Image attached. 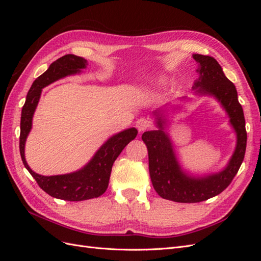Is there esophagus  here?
I'll use <instances>...</instances> for the list:
<instances>
[{"instance_id": "34e87169", "label": "esophagus", "mask_w": 261, "mask_h": 261, "mask_svg": "<svg viewBox=\"0 0 261 261\" xmlns=\"http://www.w3.org/2000/svg\"><path fill=\"white\" fill-rule=\"evenodd\" d=\"M150 126V122L147 120V118L145 117H140L137 120L136 122V127L139 132H144L146 130L148 127Z\"/></svg>"}]
</instances>
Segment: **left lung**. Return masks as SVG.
Here are the masks:
<instances>
[{
  "instance_id": "left-lung-1",
  "label": "left lung",
  "mask_w": 261,
  "mask_h": 261,
  "mask_svg": "<svg viewBox=\"0 0 261 261\" xmlns=\"http://www.w3.org/2000/svg\"><path fill=\"white\" fill-rule=\"evenodd\" d=\"M193 59L199 65L197 68L199 78L193 89L200 96H212L220 102L230 117L238 141L233 155L222 171L203 177L189 176L181 170L172 141L164 132L167 121L155 111L159 129L145 132L141 139L148 149L149 173L153 188L162 198L175 202H200L222 193L239 172L246 151L245 117L234 84L227 80L216 59L201 54H193Z\"/></svg>"
}]
</instances>
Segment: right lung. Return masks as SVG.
Returning <instances> with one entry per match:
<instances>
[{"label":"right lung","mask_w":261,"mask_h":261,"mask_svg":"<svg viewBox=\"0 0 261 261\" xmlns=\"http://www.w3.org/2000/svg\"><path fill=\"white\" fill-rule=\"evenodd\" d=\"M87 65V60L74 54H66L54 61L49 68L31 85L21 110L19 151L23 165L42 191L54 198L68 201L97 198L103 194L109 185L114 161L126 145L135 139L138 133L136 128L132 127L116 134L100 147L83 169L68 174L44 176L37 174L29 168L25 159V143L33 126V116L40 99L41 90L61 78L80 74Z\"/></svg>","instance_id":"right-lung-1"}]
</instances>
